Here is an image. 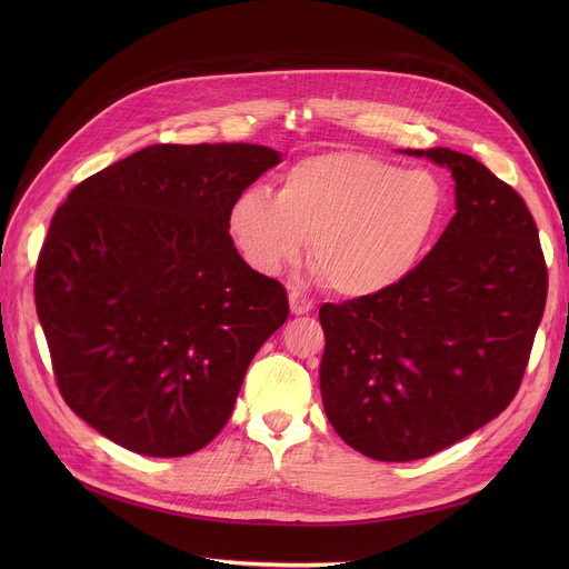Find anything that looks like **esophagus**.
<instances>
[{
  "mask_svg": "<svg viewBox=\"0 0 569 569\" xmlns=\"http://www.w3.org/2000/svg\"><path fill=\"white\" fill-rule=\"evenodd\" d=\"M288 300H290V311H292L295 316L309 313V311L313 309V302L309 300V297H307L305 292H300V290H292V292L288 295Z\"/></svg>",
  "mask_w": 569,
  "mask_h": 569,
  "instance_id": "34e87169",
  "label": "esophagus"
}]
</instances>
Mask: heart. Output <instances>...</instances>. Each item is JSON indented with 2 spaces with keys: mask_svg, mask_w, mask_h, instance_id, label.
I'll list each match as a JSON object with an SVG mask.
<instances>
[{
  "mask_svg": "<svg viewBox=\"0 0 569 569\" xmlns=\"http://www.w3.org/2000/svg\"><path fill=\"white\" fill-rule=\"evenodd\" d=\"M445 204V187L429 170L332 149L292 163L277 196L258 187L237 193L228 232L262 274L295 264L311 242L309 262L318 279L348 300H365L412 272Z\"/></svg>",
  "mask_w": 569,
  "mask_h": 569,
  "instance_id": "obj_1",
  "label": "heart"
}]
</instances>
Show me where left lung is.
<instances>
[{
    "instance_id": "8db88e82",
    "label": "left lung",
    "mask_w": 569,
    "mask_h": 569,
    "mask_svg": "<svg viewBox=\"0 0 569 569\" xmlns=\"http://www.w3.org/2000/svg\"><path fill=\"white\" fill-rule=\"evenodd\" d=\"M406 154L452 170L455 219L399 286L318 313L327 420L378 461L431 457L510 406L549 290L540 234L510 184L455 149Z\"/></svg>"
}]
</instances>
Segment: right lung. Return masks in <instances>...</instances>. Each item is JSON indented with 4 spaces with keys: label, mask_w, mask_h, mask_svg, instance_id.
Instances as JSON below:
<instances>
[{
    "label": "right lung",
    "mask_w": 569,
    "mask_h": 569,
    "mask_svg": "<svg viewBox=\"0 0 569 569\" xmlns=\"http://www.w3.org/2000/svg\"><path fill=\"white\" fill-rule=\"evenodd\" d=\"M262 144H149L57 207L34 297L67 406L144 457H184L226 427L286 288L228 232L237 193L274 168Z\"/></svg>",
    "instance_id": "obj_1"
}]
</instances>
